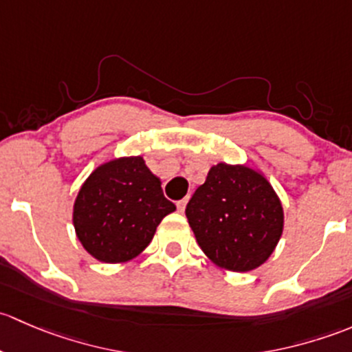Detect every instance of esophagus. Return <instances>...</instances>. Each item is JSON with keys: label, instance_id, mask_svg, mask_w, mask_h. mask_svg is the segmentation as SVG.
<instances>
[{"label": "esophagus", "instance_id": "1", "mask_svg": "<svg viewBox=\"0 0 352 352\" xmlns=\"http://www.w3.org/2000/svg\"><path fill=\"white\" fill-rule=\"evenodd\" d=\"M186 203H188V198H183V200L177 201V203H176L177 210H179V212H184V208H186Z\"/></svg>", "mask_w": 352, "mask_h": 352}]
</instances>
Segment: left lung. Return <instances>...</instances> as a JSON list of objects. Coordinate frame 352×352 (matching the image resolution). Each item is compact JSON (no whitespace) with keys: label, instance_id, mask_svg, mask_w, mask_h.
Here are the masks:
<instances>
[{"label":"left lung","instance_id":"1","mask_svg":"<svg viewBox=\"0 0 352 352\" xmlns=\"http://www.w3.org/2000/svg\"><path fill=\"white\" fill-rule=\"evenodd\" d=\"M198 245L220 267L251 271L276 248L283 208L267 179L245 166L210 169L186 205Z\"/></svg>","mask_w":352,"mask_h":352}]
</instances>
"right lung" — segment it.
Masks as SVG:
<instances>
[{
	"label": "right lung",
	"instance_id": "1",
	"mask_svg": "<svg viewBox=\"0 0 352 352\" xmlns=\"http://www.w3.org/2000/svg\"><path fill=\"white\" fill-rule=\"evenodd\" d=\"M176 205L142 157H122L100 166L74 203L76 234L82 248L103 263H122L144 251Z\"/></svg>",
	"mask_w": 352,
	"mask_h": 352
}]
</instances>
